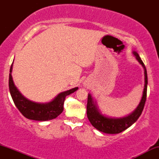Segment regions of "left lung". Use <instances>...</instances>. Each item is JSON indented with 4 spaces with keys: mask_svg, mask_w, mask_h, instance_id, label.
Instances as JSON below:
<instances>
[{
    "mask_svg": "<svg viewBox=\"0 0 159 159\" xmlns=\"http://www.w3.org/2000/svg\"><path fill=\"white\" fill-rule=\"evenodd\" d=\"M133 54L136 57L138 63L143 66L144 69V88L142 95L141 99L137 107L131 114L123 117H111L107 115L102 114L98 109L96 101L92 97L91 94L88 93L87 105V115L89 121L94 128L100 132L106 133V134H119L124 130L130 127L138 120L142 111L143 110L146 99H147V72L145 65L140 59L139 54L136 52L133 51Z\"/></svg>",
    "mask_w": 159,
    "mask_h": 159,
    "instance_id": "obj_1",
    "label": "left lung"
}]
</instances>
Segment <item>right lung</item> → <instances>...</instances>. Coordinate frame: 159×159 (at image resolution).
I'll return each mask as SVG.
<instances>
[{
  "mask_svg": "<svg viewBox=\"0 0 159 159\" xmlns=\"http://www.w3.org/2000/svg\"><path fill=\"white\" fill-rule=\"evenodd\" d=\"M12 64L11 65L9 76V89L10 95L16 107L24 116L29 120L47 121L55 119L63 112L66 96L73 93L78 89V87H75L71 90L62 92L48 102L41 103L33 102L25 97L16 87L12 77Z\"/></svg>",
  "mask_w": 159,
  "mask_h": 159,
  "instance_id": "1",
  "label": "right lung"
}]
</instances>
